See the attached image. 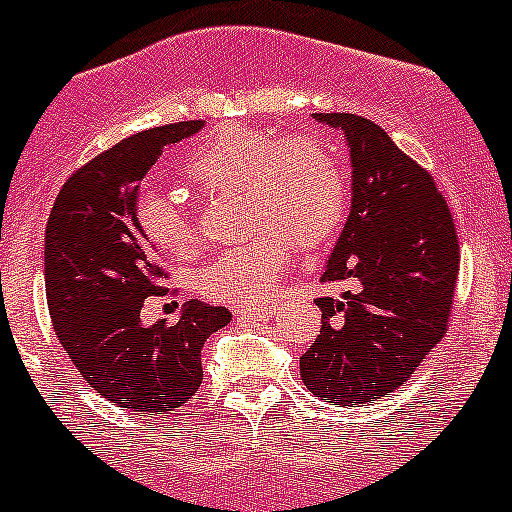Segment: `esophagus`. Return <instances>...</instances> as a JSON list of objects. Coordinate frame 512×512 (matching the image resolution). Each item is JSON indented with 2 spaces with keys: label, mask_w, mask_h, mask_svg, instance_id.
I'll list each match as a JSON object with an SVG mask.
<instances>
[{
  "label": "esophagus",
  "mask_w": 512,
  "mask_h": 512,
  "mask_svg": "<svg viewBox=\"0 0 512 512\" xmlns=\"http://www.w3.org/2000/svg\"><path fill=\"white\" fill-rule=\"evenodd\" d=\"M271 314H274V309L271 307H236V317H241V320H253V322H264L269 320Z\"/></svg>",
  "instance_id": "obj_1"
}]
</instances>
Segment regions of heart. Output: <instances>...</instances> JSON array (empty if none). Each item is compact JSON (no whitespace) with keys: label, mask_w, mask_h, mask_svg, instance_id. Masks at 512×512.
Segmentation results:
<instances>
[{"label":"heart","mask_w":512,"mask_h":512,"mask_svg":"<svg viewBox=\"0 0 512 512\" xmlns=\"http://www.w3.org/2000/svg\"><path fill=\"white\" fill-rule=\"evenodd\" d=\"M185 175L210 195L238 192L243 228L253 231L203 271V292L215 302H264L297 243L322 246L348 205L340 159L317 137L284 139L256 126H220L187 154ZM139 223L172 256L195 246L185 208L172 192L147 195Z\"/></svg>","instance_id":"1"}]
</instances>
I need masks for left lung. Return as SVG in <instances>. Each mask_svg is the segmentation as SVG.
Masks as SVG:
<instances>
[{
  "label": "left lung",
  "mask_w": 512,
  "mask_h": 512,
  "mask_svg": "<svg viewBox=\"0 0 512 512\" xmlns=\"http://www.w3.org/2000/svg\"><path fill=\"white\" fill-rule=\"evenodd\" d=\"M345 134L350 213L325 281L358 284L320 297L322 330L299 358L304 386L332 406H358L409 381L452 314L459 243L442 192L386 131L355 114H312Z\"/></svg>",
  "instance_id": "1"
}]
</instances>
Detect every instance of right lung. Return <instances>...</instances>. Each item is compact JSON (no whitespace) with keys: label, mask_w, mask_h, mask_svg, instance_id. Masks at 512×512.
<instances>
[{"label":"right lung","mask_w":512,"mask_h":512,"mask_svg":"<svg viewBox=\"0 0 512 512\" xmlns=\"http://www.w3.org/2000/svg\"><path fill=\"white\" fill-rule=\"evenodd\" d=\"M205 121H180L121 139L58 192L45 228V294L55 335L98 396L142 414L180 409L203 383L200 350L231 322L192 299L180 320L144 325L164 271L137 218L139 187L159 154Z\"/></svg>","instance_id":"right-lung-1"}]
</instances>
